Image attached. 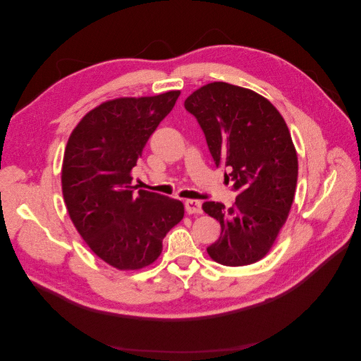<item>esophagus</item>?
<instances>
[{
	"label": "esophagus",
	"mask_w": 361,
	"mask_h": 361,
	"mask_svg": "<svg viewBox=\"0 0 361 361\" xmlns=\"http://www.w3.org/2000/svg\"><path fill=\"white\" fill-rule=\"evenodd\" d=\"M185 211L188 214H202V204L199 200H187L185 202Z\"/></svg>",
	"instance_id": "1"
}]
</instances>
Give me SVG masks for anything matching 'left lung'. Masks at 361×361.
<instances>
[{"instance_id": "1", "label": "left lung", "mask_w": 361, "mask_h": 361, "mask_svg": "<svg viewBox=\"0 0 361 361\" xmlns=\"http://www.w3.org/2000/svg\"><path fill=\"white\" fill-rule=\"evenodd\" d=\"M203 129L216 167L236 202H204L221 235L207 247L212 260L244 267L265 257L286 223L298 178V158L285 118L264 96L244 87L211 82L185 101Z\"/></svg>"}]
</instances>
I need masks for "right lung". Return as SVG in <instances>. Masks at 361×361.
Listing matches in <instances>:
<instances>
[{"label":"right lung","instance_id":"1","mask_svg":"<svg viewBox=\"0 0 361 361\" xmlns=\"http://www.w3.org/2000/svg\"><path fill=\"white\" fill-rule=\"evenodd\" d=\"M180 92L118 97L87 113L64 150L61 190L76 231L93 253L117 269L158 259L162 239L183 218V204L133 187L130 171Z\"/></svg>","mask_w":361,"mask_h":361}]
</instances>
